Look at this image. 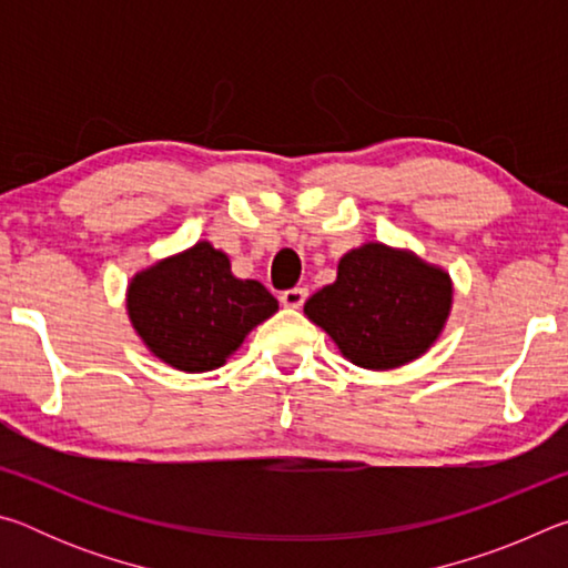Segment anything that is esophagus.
<instances>
[{"mask_svg": "<svg viewBox=\"0 0 568 568\" xmlns=\"http://www.w3.org/2000/svg\"><path fill=\"white\" fill-rule=\"evenodd\" d=\"M305 297H307L305 287H291V291L281 293V303L285 307H301L305 303Z\"/></svg>", "mask_w": 568, "mask_h": 568, "instance_id": "esophagus-1", "label": "esophagus"}]
</instances>
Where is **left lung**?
<instances>
[{"mask_svg":"<svg viewBox=\"0 0 568 568\" xmlns=\"http://www.w3.org/2000/svg\"><path fill=\"white\" fill-rule=\"evenodd\" d=\"M450 311V281L416 255L368 243L343 255L338 277L305 303V315L361 368L418 358Z\"/></svg>","mask_w":568,"mask_h":568,"instance_id":"8db88e82","label":"left lung"}]
</instances>
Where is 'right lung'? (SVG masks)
Here are the masks:
<instances>
[{"label": "right lung", "mask_w": 568, "mask_h": 568, "mask_svg": "<svg viewBox=\"0 0 568 568\" xmlns=\"http://www.w3.org/2000/svg\"><path fill=\"white\" fill-rule=\"evenodd\" d=\"M128 311L148 348L187 373L215 371L277 301L257 281H237L230 261L210 243L132 277Z\"/></svg>", "instance_id": "1"}]
</instances>
